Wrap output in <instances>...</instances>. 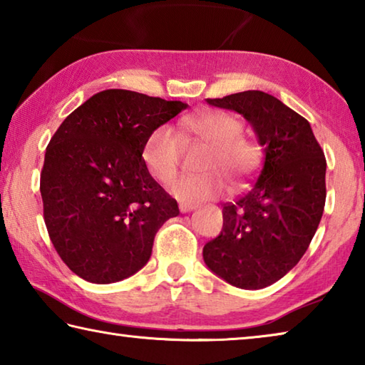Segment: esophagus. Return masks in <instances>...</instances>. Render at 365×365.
<instances>
[{"label": "esophagus", "mask_w": 365, "mask_h": 365, "mask_svg": "<svg viewBox=\"0 0 365 365\" xmlns=\"http://www.w3.org/2000/svg\"><path fill=\"white\" fill-rule=\"evenodd\" d=\"M178 209H180L182 214H187L190 211H193V209H196V205H187V202H180V205H178Z\"/></svg>", "instance_id": "34e87169"}]
</instances>
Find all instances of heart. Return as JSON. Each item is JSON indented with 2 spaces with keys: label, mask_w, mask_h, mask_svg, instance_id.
<instances>
[{
  "label": "heart",
  "mask_w": 365,
  "mask_h": 365,
  "mask_svg": "<svg viewBox=\"0 0 365 365\" xmlns=\"http://www.w3.org/2000/svg\"><path fill=\"white\" fill-rule=\"evenodd\" d=\"M242 122L224 110L185 115L178 122L177 132L169 125L154 128L145 140L141 159L154 180L165 183L175 177L180 165V137L206 141L211 146L200 168L209 172L177 178L169 185L168 191L175 200L190 205L212 200L225 190L220 174L230 182H240L252 174L261 163V148L242 137Z\"/></svg>",
  "instance_id": "1"
}]
</instances>
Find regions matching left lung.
Wrapping results in <instances>:
<instances>
[{
	"label": "left lung",
	"mask_w": 365,
	"mask_h": 365,
	"mask_svg": "<svg viewBox=\"0 0 365 365\" xmlns=\"http://www.w3.org/2000/svg\"><path fill=\"white\" fill-rule=\"evenodd\" d=\"M206 101L245 117L264 148V164L251 188L222 209V232L202 257L230 285L261 289L287 275L316 235L327 160L311 123L275 96L248 90Z\"/></svg>",
	"instance_id": "1"
}]
</instances>
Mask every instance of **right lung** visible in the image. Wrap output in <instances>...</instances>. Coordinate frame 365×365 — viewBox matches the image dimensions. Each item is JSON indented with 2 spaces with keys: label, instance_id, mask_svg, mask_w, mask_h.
Here are the masks:
<instances>
[{
  "label": "right lung",
  "instance_id": "1",
  "mask_svg": "<svg viewBox=\"0 0 365 365\" xmlns=\"http://www.w3.org/2000/svg\"><path fill=\"white\" fill-rule=\"evenodd\" d=\"M130 90H104L66 117L46 148L40 191L58 255L73 274L106 285L150 261L174 197L141 159L154 128L187 109Z\"/></svg>",
  "mask_w": 365,
  "mask_h": 365
}]
</instances>
